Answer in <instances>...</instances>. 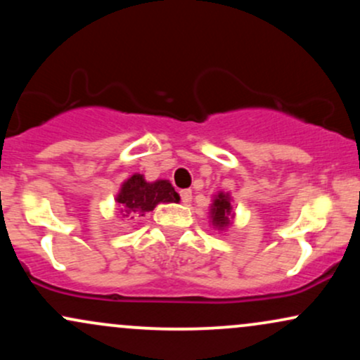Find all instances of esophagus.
<instances>
[{
  "label": "esophagus",
  "instance_id": "esophagus-1",
  "mask_svg": "<svg viewBox=\"0 0 360 360\" xmlns=\"http://www.w3.org/2000/svg\"><path fill=\"white\" fill-rule=\"evenodd\" d=\"M179 194H181V201H183L184 205L191 203V200H193V193L189 191V189H184V191H181Z\"/></svg>",
  "mask_w": 360,
  "mask_h": 360
}]
</instances>
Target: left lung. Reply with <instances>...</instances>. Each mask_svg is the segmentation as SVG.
Returning <instances> with one entry per match:
<instances>
[{"mask_svg":"<svg viewBox=\"0 0 360 360\" xmlns=\"http://www.w3.org/2000/svg\"><path fill=\"white\" fill-rule=\"evenodd\" d=\"M212 223L218 230L226 229L230 225V218H232V205H230L229 193H218L212 205Z\"/></svg>","mask_w":360,"mask_h":360,"instance_id":"8db88e82","label":"left lung"}]
</instances>
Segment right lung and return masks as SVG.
I'll return each mask as SVG.
<instances>
[{"instance_id":"right-lung-1","label":"right lung","mask_w":360,"mask_h":360,"mask_svg":"<svg viewBox=\"0 0 360 360\" xmlns=\"http://www.w3.org/2000/svg\"><path fill=\"white\" fill-rule=\"evenodd\" d=\"M177 201L179 194L174 191L169 181L159 179L155 183H147L142 174L128 177L117 194V203L122 205L123 218L143 217L159 203H177Z\"/></svg>"}]
</instances>
